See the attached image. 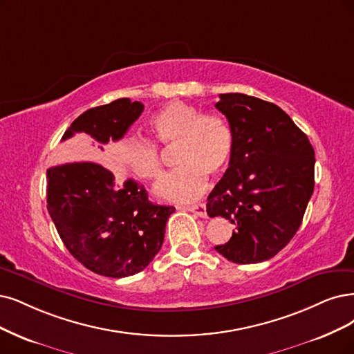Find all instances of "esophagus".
I'll return each instance as SVG.
<instances>
[{
  "label": "esophagus",
  "mask_w": 354,
  "mask_h": 354,
  "mask_svg": "<svg viewBox=\"0 0 354 354\" xmlns=\"http://www.w3.org/2000/svg\"><path fill=\"white\" fill-rule=\"evenodd\" d=\"M187 210L191 212V213H194L195 216H198V217H207V208H205V204H204V203L189 205V207H187Z\"/></svg>",
  "instance_id": "obj_1"
}]
</instances>
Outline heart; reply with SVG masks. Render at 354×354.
<instances>
[{"label": "heart", "mask_w": 354, "mask_h": 354, "mask_svg": "<svg viewBox=\"0 0 354 354\" xmlns=\"http://www.w3.org/2000/svg\"><path fill=\"white\" fill-rule=\"evenodd\" d=\"M157 141L175 147L180 166L154 188L156 197L187 203L204 192L207 175L218 176L227 169L234 138L230 125L218 115H203L185 102H170L150 120ZM121 165L136 176L157 180L163 174L160 150L151 140L127 138L120 144Z\"/></svg>", "instance_id": "heart-1"}]
</instances>
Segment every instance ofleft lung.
<instances>
[{"instance_id": "obj_1", "label": "left lung", "mask_w": 354, "mask_h": 354, "mask_svg": "<svg viewBox=\"0 0 354 354\" xmlns=\"http://www.w3.org/2000/svg\"><path fill=\"white\" fill-rule=\"evenodd\" d=\"M216 108L232 128L229 167L207 198L210 217L234 225L214 246L236 264L279 254L302 225L315 185V151L306 134L277 104L243 93L218 95Z\"/></svg>"}]
</instances>
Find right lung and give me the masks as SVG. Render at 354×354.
<instances>
[{"mask_svg": "<svg viewBox=\"0 0 354 354\" xmlns=\"http://www.w3.org/2000/svg\"><path fill=\"white\" fill-rule=\"evenodd\" d=\"M144 104L128 97L91 108L65 131L77 136L65 157L70 162L46 170V203L61 241L87 270L104 277L134 276L160 251L170 205L149 201L134 179L120 184L111 170L96 163L104 144L121 140Z\"/></svg>", "mask_w": 354, "mask_h": 354, "instance_id": "obj_1", "label": "right lung"}]
</instances>
